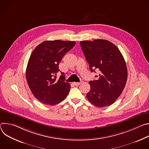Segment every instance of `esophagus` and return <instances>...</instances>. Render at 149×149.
Returning <instances> with one entry per match:
<instances>
[{"label":"esophagus","mask_w":149,"mask_h":149,"mask_svg":"<svg viewBox=\"0 0 149 149\" xmlns=\"http://www.w3.org/2000/svg\"><path fill=\"white\" fill-rule=\"evenodd\" d=\"M73 84L75 86H78L80 84V82H73Z\"/></svg>","instance_id":"1"}]
</instances>
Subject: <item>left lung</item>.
I'll return each instance as SVG.
<instances>
[{"label":"left lung","mask_w":149,"mask_h":149,"mask_svg":"<svg viewBox=\"0 0 149 149\" xmlns=\"http://www.w3.org/2000/svg\"><path fill=\"white\" fill-rule=\"evenodd\" d=\"M80 45L90 71H100L98 79L89 82L91 88L87 98L98 107L109 106L116 101L125 86L127 69L124 59L118 48L107 40L81 41Z\"/></svg>","instance_id":"left-lung-1"}]
</instances>
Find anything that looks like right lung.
<instances>
[{"label": "right lung", "mask_w": 149, "mask_h": 149, "mask_svg": "<svg viewBox=\"0 0 149 149\" xmlns=\"http://www.w3.org/2000/svg\"><path fill=\"white\" fill-rule=\"evenodd\" d=\"M75 45V42L47 40L38 45L31 54L26 67V77L33 95L39 101L54 105L64 100L71 86L65 82L64 73L59 79V63Z\"/></svg>", "instance_id": "right-lung-1"}]
</instances>
